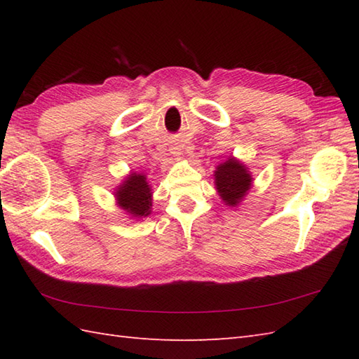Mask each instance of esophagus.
I'll return each instance as SVG.
<instances>
[{
	"mask_svg": "<svg viewBox=\"0 0 359 359\" xmlns=\"http://www.w3.org/2000/svg\"><path fill=\"white\" fill-rule=\"evenodd\" d=\"M179 147H172V152H174V154H180V152H179Z\"/></svg>",
	"mask_w": 359,
	"mask_h": 359,
	"instance_id": "34e87169",
	"label": "esophagus"
}]
</instances>
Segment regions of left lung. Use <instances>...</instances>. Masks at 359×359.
<instances>
[{
	"mask_svg": "<svg viewBox=\"0 0 359 359\" xmlns=\"http://www.w3.org/2000/svg\"><path fill=\"white\" fill-rule=\"evenodd\" d=\"M216 187L226 205H238L251 187V175L239 160L228 158L220 163L215 172Z\"/></svg>",
	"mask_w": 359,
	"mask_h": 359,
	"instance_id": "left-lung-1",
	"label": "left lung"
}]
</instances>
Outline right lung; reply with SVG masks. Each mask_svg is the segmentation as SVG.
Returning <instances> with one entry per match:
<instances>
[{
    "mask_svg": "<svg viewBox=\"0 0 359 359\" xmlns=\"http://www.w3.org/2000/svg\"><path fill=\"white\" fill-rule=\"evenodd\" d=\"M116 196L120 207L134 217L148 216L151 212V188L142 174L133 172L129 175Z\"/></svg>",
    "mask_w": 359,
    "mask_h": 359,
    "instance_id": "1",
    "label": "right lung"
}]
</instances>
